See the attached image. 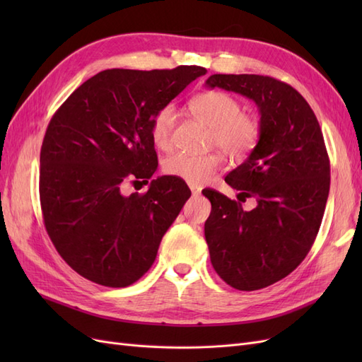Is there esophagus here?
<instances>
[{
  "mask_svg": "<svg viewBox=\"0 0 362 362\" xmlns=\"http://www.w3.org/2000/svg\"><path fill=\"white\" fill-rule=\"evenodd\" d=\"M190 190H192L193 196H198V194H201V189H199V187H196V185H193V184H190Z\"/></svg>",
  "mask_w": 362,
  "mask_h": 362,
  "instance_id": "obj_1",
  "label": "esophagus"
}]
</instances>
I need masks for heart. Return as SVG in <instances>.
<instances>
[{
    "mask_svg": "<svg viewBox=\"0 0 362 362\" xmlns=\"http://www.w3.org/2000/svg\"><path fill=\"white\" fill-rule=\"evenodd\" d=\"M196 119L210 127V145L222 149L235 161L245 160L258 145L261 125L258 119L243 113V105L235 96L222 90H208L196 95L190 101ZM178 122V110L173 104L163 105L152 117L151 137L160 149L172 146L173 131ZM218 152L196 156L175 152L163 161V170L193 185L204 184L222 166Z\"/></svg>",
    "mask_w": 362,
    "mask_h": 362,
    "instance_id": "heart-1",
    "label": "heart"
}]
</instances>
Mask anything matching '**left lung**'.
<instances>
[{
    "mask_svg": "<svg viewBox=\"0 0 362 362\" xmlns=\"http://www.w3.org/2000/svg\"><path fill=\"white\" fill-rule=\"evenodd\" d=\"M254 101L261 137L245 163L225 181L238 201L216 190L205 240L217 275L228 286L254 291L298 267L319 233L329 194L331 166L322 129L310 104L287 83L254 74H214L205 81ZM255 197L245 212L241 202Z\"/></svg>",
    "mask_w": 362,
    "mask_h": 362,
    "instance_id": "left-lung-1",
    "label": "left lung"
}]
</instances>
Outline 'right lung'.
Returning <instances> with one entry per match:
<instances>
[{"label": "right lung", "mask_w": 362, "mask_h": 362, "mask_svg": "<svg viewBox=\"0 0 362 362\" xmlns=\"http://www.w3.org/2000/svg\"><path fill=\"white\" fill-rule=\"evenodd\" d=\"M201 66L107 69L74 90L47 128L39 194L47 233L83 278L128 287L156 261L163 235L190 198L182 180H152L146 193L122 194L151 180L158 160L151 122L201 75Z\"/></svg>", "instance_id": "add662e5"}]
</instances>
